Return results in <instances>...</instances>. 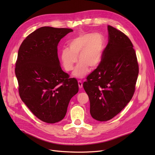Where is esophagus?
Here are the masks:
<instances>
[{
  "label": "esophagus",
  "instance_id": "34e87169",
  "mask_svg": "<svg viewBox=\"0 0 155 155\" xmlns=\"http://www.w3.org/2000/svg\"><path fill=\"white\" fill-rule=\"evenodd\" d=\"M78 85H79V88H81L83 87V83L81 81H78Z\"/></svg>",
  "mask_w": 155,
  "mask_h": 155
}]
</instances>
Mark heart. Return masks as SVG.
<instances>
[{
	"mask_svg": "<svg viewBox=\"0 0 155 155\" xmlns=\"http://www.w3.org/2000/svg\"><path fill=\"white\" fill-rule=\"evenodd\" d=\"M68 48H63L60 52V60L65 71L73 70L74 78L81 79L88 74L89 67L96 68L100 64L105 47V38L101 33L85 34L78 35L69 42Z\"/></svg>",
	"mask_w": 155,
	"mask_h": 155,
	"instance_id": "1",
	"label": "heart"
}]
</instances>
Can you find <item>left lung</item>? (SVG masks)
<instances>
[{
	"label": "left lung",
	"instance_id": "left-lung-1",
	"mask_svg": "<svg viewBox=\"0 0 155 155\" xmlns=\"http://www.w3.org/2000/svg\"><path fill=\"white\" fill-rule=\"evenodd\" d=\"M107 28L109 42L101 62L83 85L90 100L91 115L100 121L114 118L128 104L139 72L129 37L110 25Z\"/></svg>",
	"mask_w": 155,
	"mask_h": 155
}]
</instances>
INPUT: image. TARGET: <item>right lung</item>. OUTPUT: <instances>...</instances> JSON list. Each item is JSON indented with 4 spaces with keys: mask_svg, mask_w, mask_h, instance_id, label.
Wrapping results in <instances>:
<instances>
[{
    "mask_svg": "<svg viewBox=\"0 0 155 155\" xmlns=\"http://www.w3.org/2000/svg\"><path fill=\"white\" fill-rule=\"evenodd\" d=\"M73 31L70 28H39L23 41L18 51L15 75L22 101L37 118L48 124L62 120L78 81L63 71L58 45Z\"/></svg>",
    "mask_w": 155,
    "mask_h": 155,
    "instance_id": "add662e5",
    "label": "right lung"
}]
</instances>
